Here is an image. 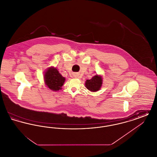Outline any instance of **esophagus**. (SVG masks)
<instances>
[{
    "instance_id": "esophagus-1",
    "label": "esophagus",
    "mask_w": 157,
    "mask_h": 157,
    "mask_svg": "<svg viewBox=\"0 0 157 157\" xmlns=\"http://www.w3.org/2000/svg\"><path fill=\"white\" fill-rule=\"evenodd\" d=\"M74 77H75V78H76V77L77 76V75H76V74H74Z\"/></svg>"
}]
</instances>
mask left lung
Masks as SVG:
<instances>
[{"label": "left lung", "mask_w": 157, "mask_h": 157, "mask_svg": "<svg viewBox=\"0 0 157 157\" xmlns=\"http://www.w3.org/2000/svg\"><path fill=\"white\" fill-rule=\"evenodd\" d=\"M103 82L101 75H97L93 76L90 79L85 81V87L91 92H97L101 89Z\"/></svg>", "instance_id": "left-lung-1"}]
</instances>
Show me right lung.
<instances>
[{
	"instance_id": "obj_1",
	"label": "right lung",
	"mask_w": 157,
	"mask_h": 157,
	"mask_svg": "<svg viewBox=\"0 0 157 157\" xmlns=\"http://www.w3.org/2000/svg\"><path fill=\"white\" fill-rule=\"evenodd\" d=\"M44 81L45 85L49 90L58 91L62 89L65 82V78L62 76L56 67H48L44 72Z\"/></svg>"
}]
</instances>
